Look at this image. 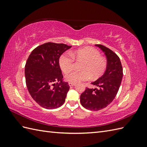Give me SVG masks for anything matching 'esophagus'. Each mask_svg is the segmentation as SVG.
I'll list each match as a JSON object with an SVG mask.
<instances>
[{
  "label": "esophagus",
  "mask_w": 147,
  "mask_h": 147,
  "mask_svg": "<svg viewBox=\"0 0 147 147\" xmlns=\"http://www.w3.org/2000/svg\"><path fill=\"white\" fill-rule=\"evenodd\" d=\"M69 86H75V85H76V83H70V82H69Z\"/></svg>",
  "instance_id": "obj_1"
}]
</instances>
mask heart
I'll return each mask as SVG.
<instances>
[{
	"instance_id": "obj_1",
	"label": "heart",
	"mask_w": 147,
	"mask_h": 147,
	"mask_svg": "<svg viewBox=\"0 0 147 147\" xmlns=\"http://www.w3.org/2000/svg\"><path fill=\"white\" fill-rule=\"evenodd\" d=\"M83 59L82 70H74L66 75L65 80L70 83L85 81L91 78L100 77L107 68V62L101 57L100 52L92 47L80 49L70 53H64L59 58V65L64 73L72 70L75 66V59Z\"/></svg>"
}]
</instances>
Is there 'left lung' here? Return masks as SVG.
Wrapping results in <instances>:
<instances>
[{"instance_id": "left-lung-1", "label": "left lung", "mask_w": 147, "mask_h": 147, "mask_svg": "<svg viewBox=\"0 0 147 147\" xmlns=\"http://www.w3.org/2000/svg\"><path fill=\"white\" fill-rule=\"evenodd\" d=\"M95 45L105 53L107 64L104 75L91 83L97 88H86L80 96L82 106L92 111L105 108L113 100L119 90L123 75L121 61L116 53L104 45Z\"/></svg>"}]
</instances>
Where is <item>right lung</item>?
<instances>
[{
  "label": "right lung",
  "instance_id": "obj_1",
  "mask_svg": "<svg viewBox=\"0 0 147 147\" xmlns=\"http://www.w3.org/2000/svg\"><path fill=\"white\" fill-rule=\"evenodd\" d=\"M70 48L64 43H45L35 48L26 61V86L32 99L43 108L55 109L64 103L70 86L63 82L59 60Z\"/></svg>",
  "mask_w": 147,
  "mask_h": 147
}]
</instances>
